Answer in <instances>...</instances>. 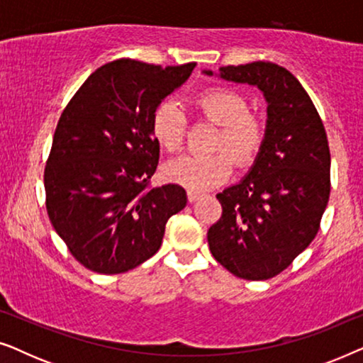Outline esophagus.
<instances>
[{"instance_id":"34e87169","label":"esophagus","mask_w":363,"mask_h":363,"mask_svg":"<svg viewBox=\"0 0 363 363\" xmlns=\"http://www.w3.org/2000/svg\"><path fill=\"white\" fill-rule=\"evenodd\" d=\"M186 195H188V201H190V203H195V201H198V200H200V198H201L200 193L193 191V190H188Z\"/></svg>"}]
</instances>
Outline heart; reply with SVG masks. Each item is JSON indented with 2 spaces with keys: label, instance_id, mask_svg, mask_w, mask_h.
<instances>
[{
  "label": "heart",
  "instance_id": "1",
  "mask_svg": "<svg viewBox=\"0 0 363 363\" xmlns=\"http://www.w3.org/2000/svg\"><path fill=\"white\" fill-rule=\"evenodd\" d=\"M196 107L206 118L220 127L213 148H225L208 155L185 153L165 163L163 173L168 180L193 191H206L231 175L233 159L240 167L255 160L264 140L259 118L247 112V101L231 89H208L196 97ZM186 132V116L175 101L160 102L152 116V135L168 152L182 147ZM232 153L230 156L225 152Z\"/></svg>",
  "mask_w": 363,
  "mask_h": 363
}]
</instances>
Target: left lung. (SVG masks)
<instances>
[{"mask_svg":"<svg viewBox=\"0 0 363 363\" xmlns=\"http://www.w3.org/2000/svg\"><path fill=\"white\" fill-rule=\"evenodd\" d=\"M216 76L259 89L267 118L264 140L247 175L216 195L223 215L208 230V245L231 274L271 279L319 231L330 195L325 128L301 82L277 64L226 66Z\"/></svg>","mask_w":363,"mask_h":363,"instance_id":"8db88e82","label":"left lung"}]
</instances>
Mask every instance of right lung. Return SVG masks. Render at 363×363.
<instances>
[{"label": "right lung", "instance_id": "right-lung-1", "mask_svg": "<svg viewBox=\"0 0 363 363\" xmlns=\"http://www.w3.org/2000/svg\"><path fill=\"white\" fill-rule=\"evenodd\" d=\"M196 64L117 59L87 77L54 132L44 170L49 220L72 256L99 274H121L160 250L168 218L186 206L178 185L148 188L160 145L158 104Z\"/></svg>", "mask_w": 363, "mask_h": 363}]
</instances>
